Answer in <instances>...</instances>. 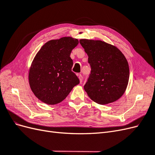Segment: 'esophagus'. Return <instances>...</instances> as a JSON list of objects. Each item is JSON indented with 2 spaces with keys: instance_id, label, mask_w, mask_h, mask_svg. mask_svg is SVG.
Wrapping results in <instances>:
<instances>
[{
  "instance_id": "esophagus-1",
  "label": "esophagus",
  "mask_w": 155,
  "mask_h": 155,
  "mask_svg": "<svg viewBox=\"0 0 155 155\" xmlns=\"http://www.w3.org/2000/svg\"><path fill=\"white\" fill-rule=\"evenodd\" d=\"M78 78H79V82L82 83V81H83V77H82V76H81V74H79V75L78 74Z\"/></svg>"
}]
</instances>
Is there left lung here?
<instances>
[{
  "label": "left lung",
  "instance_id": "8db88e82",
  "mask_svg": "<svg viewBox=\"0 0 155 155\" xmlns=\"http://www.w3.org/2000/svg\"><path fill=\"white\" fill-rule=\"evenodd\" d=\"M79 43L88 56L91 73L84 86L89 97L100 105L114 102L127 87V60L116 46L101 40L82 39Z\"/></svg>",
  "mask_w": 155,
  "mask_h": 155
}]
</instances>
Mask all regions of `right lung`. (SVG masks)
Returning <instances> with one entry per match:
<instances>
[{
  "instance_id": "right-lung-1",
  "label": "right lung",
  "mask_w": 155,
  "mask_h": 155,
  "mask_svg": "<svg viewBox=\"0 0 155 155\" xmlns=\"http://www.w3.org/2000/svg\"><path fill=\"white\" fill-rule=\"evenodd\" d=\"M79 41L63 37L48 41L35 55L28 72L30 88L38 99L48 105L63 101L79 79L72 71L73 61L70 55Z\"/></svg>"
}]
</instances>
